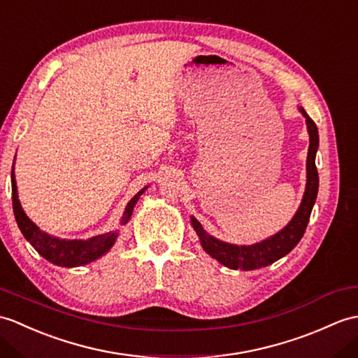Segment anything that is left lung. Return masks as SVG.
Instances as JSON below:
<instances>
[{
  "label": "left lung",
  "mask_w": 358,
  "mask_h": 358,
  "mask_svg": "<svg viewBox=\"0 0 358 358\" xmlns=\"http://www.w3.org/2000/svg\"><path fill=\"white\" fill-rule=\"evenodd\" d=\"M299 111H301L303 117L306 119V128H308L310 134V148L308 157H306L305 194L293 220L280 231H278L276 235H273L271 238L264 239L261 243H256L253 245H235L224 243V241H220L207 234L201 224H199L194 217L192 221H190L199 241H201L204 252L231 270L248 271L267 267V265L276 262L280 257H284L293 250L299 241L302 239L306 226H308L310 215L319 190V173L317 168H315V152H317L319 148V131L313 119L306 114L302 106H299Z\"/></svg>",
  "instance_id": "obj_1"
}]
</instances>
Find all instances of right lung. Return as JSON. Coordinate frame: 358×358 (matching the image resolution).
<instances>
[{
    "instance_id": "right-lung-1",
    "label": "right lung",
    "mask_w": 358,
    "mask_h": 358,
    "mask_svg": "<svg viewBox=\"0 0 358 358\" xmlns=\"http://www.w3.org/2000/svg\"><path fill=\"white\" fill-rule=\"evenodd\" d=\"M146 187H143L140 192L131 199L128 203L127 209L123 212L122 224H127L131 218L132 210H134V206L140 195L143 194ZM12 204H13V213L15 220L21 234L24 235L31 247L35 250L45 257L48 262L55 265H59V267H79V265H85L96 261L97 257L105 255L110 248L114 245L115 238H117V231H110V234L93 236L90 239H59L52 235L45 234V231L41 230L35 222L30 221V218L24 213L21 203L18 199V189H16V181H15V173L12 169Z\"/></svg>"
}]
</instances>
